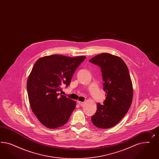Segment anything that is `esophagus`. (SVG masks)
Segmentation results:
<instances>
[{"label":"esophagus","instance_id":"34e87169","mask_svg":"<svg viewBox=\"0 0 159 159\" xmlns=\"http://www.w3.org/2000/svg\"><path fill=\"white\" fill-rule=\"evenodd\" d=\"M78 104L80 106H83L84 104V102H82V101H78Z\"/></svg>","mask_w":159,"mask_h":159}]
</instances>
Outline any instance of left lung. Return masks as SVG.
<instances>
[{"instance_id": "left-lung-1", "label": "left lung", "mask_w": 159, "mask_h": 159, "mask_svg": "<svg viewBox=\"0 0 159 159\" xmlns=\"http://www.w3.org/2000/svg\"><path fill=\"white\" fill-rule=\"evenodd\" d=\"M89 62L101 68L106 92L103 104L97 103L92 123L99 128H110L122 119L132 104L133 87L128 68L121 58L110 53L99 54Z\"/></svg>"}]
</instances>
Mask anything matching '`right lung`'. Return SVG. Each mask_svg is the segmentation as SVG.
I'll return each mask as SVG.
<instances>
[{
	"label": "right lung",
	"instance_id": "obj_1",
	"mask_svg": "<svg viewBox=\"0 0 159 159\" xmlns=\"http://www.w3.org/2000/svg\"><path fill=\"white\" fill-rule=\"evenodd\" d=\"M86 59L52 55L39 58L29 75L27 89L31 110L39 122L50 129L65 125L76 102L61 95V87L68 86L77 67Z\"/></svg>",
	"mask_w": 159,
	"mask_h": 159
}]
</instances>
